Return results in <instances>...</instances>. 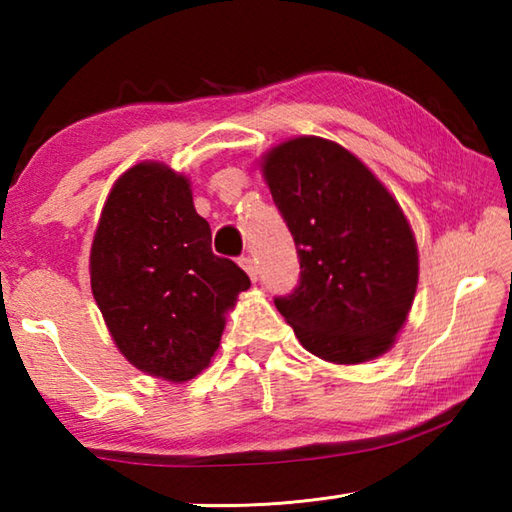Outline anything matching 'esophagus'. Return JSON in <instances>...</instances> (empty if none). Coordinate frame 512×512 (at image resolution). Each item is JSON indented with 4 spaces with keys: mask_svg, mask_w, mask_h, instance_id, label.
Returning a JSON list of instances; mask_svg holds the SVG:
<instances>
[{
    "mask_svg": "<svg viewBox=\"0 0 512 512\" xmlns=\"http://www.w3.org/2000/svg\"><path fill=\"white\" fill-rule=\"evenodd\" d=\"M239 266L241 268H244V271L248 273V277H250V280H253V282H257V262H255V259L253 257H248V255H244V257H239Z\"/></svg>",
    "mask_w": 512,
    "mask_h": 512,
    "instance_id": "1",
    "label": "esophagus"
}]
</instances>
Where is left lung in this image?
Listing matches in <instances>:
<instances>
[{
  "label": "left lung",
  "instance_id": "left-lung-1",
  "mask_svg": "<svg viewBox=\"0 0 512 512\" xmlns=\"http://www.w3.org/2000/svg\"><path fill=\"white\" fill-rule=\"evenodd\" d=\"M262 171L300 257V282L275 307L302 348L332 363L391 350L418 289V246L391 192L323 137L268 151Z\"/></svg>",
  "mask_w": 512,
  "mask_h": 512
}]
</instances>
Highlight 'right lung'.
<instances>
[{
	"mask_svg": "<svg viewBox=\"0 0 512 512\" xmlns=\"http://www.w3.org/2000/svg\"><path fill=\"white\" fill-rule=\"evenodd\" d=\"M92 296L119 352L146 375L187 381L210 366L248 275L212 253L183 173L140 162L103 205L90 253Z\"/></svg>",
	"mask_w": 512,
	"mask_h": 512,
	"instance_id": "obj_1",
	"label": "right lung"
}]
</instances>
